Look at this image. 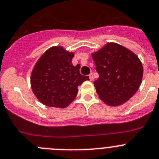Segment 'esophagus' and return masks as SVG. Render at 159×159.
<instances>
[{"instance_id":"1","label":"esophagus","mask_w":159,"mask_h":159,"mask_svg":"<svg viewBox=\"0 0 159 159\" xmlns=\"http://www.w3.org/2000/svg\"><path fill=\"white\" fill-rule=\"evenodd\" d=\"M89 79L90 81H93V79H94V78H93V74H89Z\"/></svg>"}]
</instances>
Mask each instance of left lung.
<instances>
[{
  "instance_id": "left-lung-1",
  "label": "left lung",
  "mask_w": 159,
  "mask_h": 159,
  "mask_svg": "<svg viewBox=\"0 0 159 159\" xmlns=\"http://www.w3.org/2000/svg\"><path fill=\"white\" fill-rule=\"evenodd\" d=\"M91 55L100 75L94 85L100 100L108 106L116 107L133 97L143 78V65L139 57L114 42Z\"/></svg>"
}]
</instances>
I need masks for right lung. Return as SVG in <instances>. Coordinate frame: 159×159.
<instances>
[{
	"instance_id": "obj_1",
	"label": "right lung",
	"mask_w": 159,
	"mask_h": 159,
	"mask_svg": "<svg viewBox=\"0 0 159 159\" xmlns=\"http://www.w3.org/2000/svg\"><path fill=\"white\" fill-rule=\"evenodd\" d=\"M75 53L63 46H53L38 59L30 76L32 91L45 106L65 108L78 94V87L88 76L80 74V65L73 66Z\"/></svg>"
}]
</instances>
